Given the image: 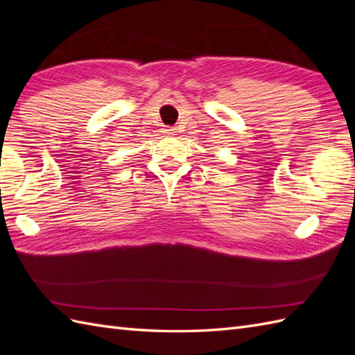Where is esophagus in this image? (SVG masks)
Returning a JSON list of instances; mask_svg holds the SVG:
<instances>
[{
  "label": "esophagus",
  "instance_id": "34e87169",
  "mask_svg": "<svg viewBox=\"0 0 355 355\" xmlns=\"http://www.w3.org/2000/svg\"><path fill=\"white\" fill-rule=\"evenodd\" d=\"M163 133L167 135V136H173L176 133V128L175 127H166L164 130H163Z\"/></svg>",
  "mask_w": 355,
  "mask_h": 355
}]
</instances>
